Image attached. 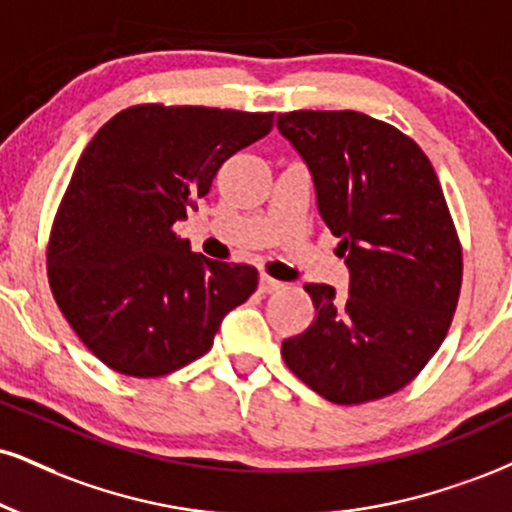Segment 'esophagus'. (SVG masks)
I'll use <instances>...</instances> for the list:
<instances>
[{"mask_svg": "<svg viewBox=\"0 0 512 512\" xmlns=\"http://www.w3.org/2000/svg\"><path fill=\"white\" fill-rule=\"evenodd\" d=\"M279 288H283L281 281H276V279H272V276H267V274L260 276V291L262 293H274V291H279Z\"/></svg>", "mask_w": 512, "mask_h": 512, "instance_id": "esophagus-1", "label": "esophagus"}]
</instances>
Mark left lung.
<instances>
[{
    "label": "left lung",
    "instance_id": "left-lung-1",
    "mask_svg": "<svg viewBox=\"0 0 512 512\" xmlns=\"http://www.w3.org/2000/svg\"><path fill=\"white\" fill-rule=\"evenodd\" d=\"M276 126L310 169L350 272L348 295L305 283L317 317L283 341V360L331 403L391 396L439 350L463 283L439 176L415 140L367 114L300 109Z\"/></svg>",
    "mask_w": 512,
    "mask_h": 512
}]
</instances>
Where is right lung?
<instances>
[{
	"label": "right lung",
	"mask_w": 512,
	"mask_h": 512,
	"mask_svg": "<svg viewBox=\"0 0 512 512\" xmlns=\"http://www.w3.org/2000/svg\"><path fill=\"white\" fill-rule=\"evenodd\" d=\"M274 114L138 104L80 155L54 217L47 274L71 329L114 372L164 377L212 348L257 269L209 260L176 233L221 164Z\"/></svg>",
	"instance_id": "1"
}]
</instances>
